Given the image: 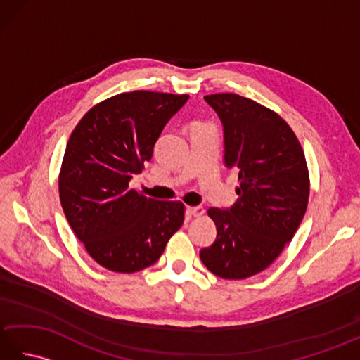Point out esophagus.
Listing matches in <instances>:
<instances>
[{
	"mask_svg": "<svg viewBox=\"0 0 360 360\" xmlns=\"http://www.w3.org/2000/svg\"><path fill=\"white\" fill-rule=\"evenodd\" d=\"M187 212H188L192 217H201L202 213H204V209L201 207V205H196V207H190V205H188Z\"/></svg>",
	"mask_w": 360,
	"mask_h": 360,
	"instance_id": "esophagus-1",
	"label": "esophagus"
}]
</instances>
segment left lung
Instances as JSON below:
<instances>
[{"instance_id": "obj_1", "label": "left lung", "mask_w": 360, "mask_h": 360, "mask_svg": "<svg viewBox=\"0 0 360 360\" xmlns=\"http://www.w3.org/2000/svg\"><path fill=\"white\" fill-rule=\"evenodd\" d=\"M224 128V165L238 173V200L210 207L217 240L200 252L221 278L264 271L292 240L308 207L309 173L300 142L277 112L250 98L205 96Z\"/></svg>"}]
</instances>
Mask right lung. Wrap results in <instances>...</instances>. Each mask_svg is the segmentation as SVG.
Wrapping results in <instances>:
<instances>
[{"label":"right lung","mask_w":360,"mask_h":360,"mask_svg":"<svg viewBox=\"0 0 360 360\" xmlns=\"http://www.w3.org/2000/svg\"><path fill=\"white\" fill-rule=\"evenodd\" d=\"M187 101L155 91L117 94L93 106L68 141L60 201L75 236L106 269L131 274L155 264L184 223V204L151 200L129 181Z\"/></svg>","instance_id":"1"}]
</instances>
